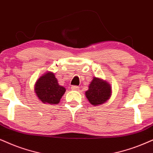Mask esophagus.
I'll return each instance as SVG.
<instances>
[{"label":"esophagus","mask_w":153,"mask_h":153,"mask_svg":"<svg viewBox=\"0 0 153 153\" xmlns=\"http://www.w3.org/2000/svg\"><path fill=\"white\" fill-rule=\"evenodd\" d=\"M71 89L73 90H78L79 89V87L77 86V85H72L71 86Z\"/></svg>","instance_id":"obj_1"}]
</instances>
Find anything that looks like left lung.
I'll return each instance as SVG.
<instances>
[{
    "label": "left lung",
    "mask_w": 153,
    "mask_h": 153,
    "mask_svg": "<svg viewBox=\"0 0 153 153\" xmlns=\"http://www.w3.org/2000/svg\"><path fill=\"white\" fill-rule=\"evenodd\" d=\"M111 86L107 81L94 78L89 85L85 95L92 105H99L106 102L111 97Z\"/></svg>",
    "instance_id": "obj_1"
}]
</instances>
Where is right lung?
Wrapping results in <instances>:
<instances>
[{
  "label": "right lung",
  "mask_w": 153,
  "mask_h": 153,
  "mask_svg": "<svg viewBox=\"0 0 153 153\" xmlns=\"http://www.w3.org/2000/svg\"><path fill=\"white\" fill-rule=\"evenodd\" d=\"M34 90L39 99L44 103L50 104H59L65 92V89L59 85L53 73L50 72L38 79Z\"/></svg>",
  "instance_id": "obj_1"
}]
</instances>
